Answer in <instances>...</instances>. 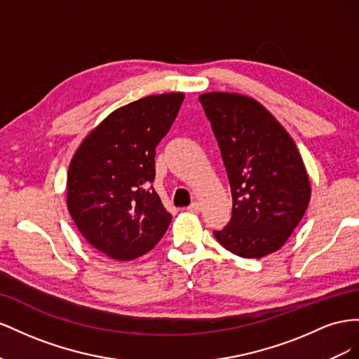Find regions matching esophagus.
Returning a JSON list of instances; mask_svg holds the SVG:
<instances>
[{"instance_id":"34e87169","label":"esophagus","mask_w":359,"mask_h":359,"mask_svg":"<svg viewBox=\"0 0 359 359\" xmlns=\"http://www.w3.org/2000/svg\"><path fill=\"white\" fill-rule=\"evenodd\" d=\"M188 210H189V212H192V213H198V212L201 210V204H200L198 201H194V203H191V204H189Z\"/></svg>"}]
</instances>
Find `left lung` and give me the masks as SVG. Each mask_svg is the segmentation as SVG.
<instances>
[{"instance_id":"1","label":"left lung","mask_w":359,"mask_h":359,"mask_svg":"<svg viewBox=\"0 0 359 359\" xmlns=\"http://www.w3.org/2000/svg\"><path fill=\"white\" fill-rule=\"evenodd\" d=\"M198 99L217 137L233 198L230 222L213 231L215 238L243 259L278 251L298 227L311 196L298 147L252 97L204 93Z\"/></svg>"}]
</instances>
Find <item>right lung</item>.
<instances>
[{"label": "right lung", "instance_id": "obj_1", "mask_svg": "<svg viewBox=\"0 0 359 359\" xmlns=\"http://www.w3.org/2000/svg\"><path fill=\"white\" fill-rule=\"evenodd\" d=\"M185 95L147 96L121 107L81 142L67 171V209L86 241L134 260L161 241L171 215L151 187L155 155Z\"/></svg>", "mask_w": 359, "mask_h": 359}]
</instances>
